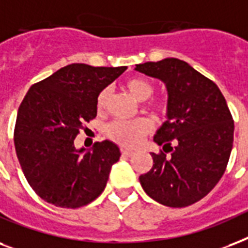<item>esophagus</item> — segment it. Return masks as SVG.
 <instances>
[{
    "label": "esophagus",
    "instance_id": "34e87169",
    "mask_svg": "<svg viewBox=\"0 0 248 248\" xmlns=\"http://www.w3.org/2000/svg\"><path fill=\"white\" fill-rule=\"evenodd\" d=\"M122 155L123 156H125V158H129V156H132V155H133V151L124 150V149H122Z\"/></svg>",
    "mask_w": 248,
    "mask_h": 248
}]
</instances>
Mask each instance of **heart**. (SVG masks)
Returning a JSON list of instances; mask_svg holds the SVG:
<instances>
[{
  "label": "heart",
  "mask_w": 248,
  "mask_h": 248,
  "mask_svg": "<svg viewBox=\"0 0 248 248\" xmlns=\"http://www.w3.org/2000/svg\"><path fill=\"white\" fill-rule=\"evenodd\" d=\"M125 86L128 92L140 102L147 101L154 94V85L143 78H130L126 81ZM110 97V88H105L97 98L98 110L102 111L107 106ZM146 107L158 114H166L167 112V103L164 101H153V102L147 103ZM151 129H153V123L149 119L142 118L134 120V122L115 120L108 124L106 132L108 138L116 142L118 145L124 146V147H134L142 141V138L145 137L146 134L150 133Z\"/></svg>",
  "instance_id": "obj_1"
}]
</instances>
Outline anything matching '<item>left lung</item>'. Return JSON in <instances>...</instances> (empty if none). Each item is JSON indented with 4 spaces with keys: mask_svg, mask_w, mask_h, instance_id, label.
Returning a JSON list of instances; mask_svg holds the SVG:
<instances>
[{
    "mask_svg": "<svg viewBox=\"0 0 248 248\" xmlns=\"http://www.w3.org/2000/svg\"><path fill=\"white\" fill-rule=\"evenodd\" d=\"M136 71L159 78L168 93L167 120L154 136L165 153H151L153 168L140 176L141 186L160 204L190 206L206 197L226 170L234 134L229 107L218 86L184 61L146 62Z\"/></svg>",
    "mask_w": 248,
    "mask_h": 248,
    "instance_id": "8db88e82",
    "label": "left lung"
}]
</instances>
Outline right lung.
Wrapping results in <instances>:
<instances>
[{
  "instance_id": "add662e5",
  "label": "right lung",
  "mask_w": 248,
  "mask_h": 248,
  "mask_svg": "<svg viewBox=\"0 0 248 248\" xmlns=\"http://www.w3.org/2000/svg\"><path fill=\"white\" fill-rule=\"evenodd\" d=\"M126 70L72 63L30 88L20 103L14 145L34 193L62 208L93 202L106 187L120 150L112 141L75 147L84 123L97 116V98Z\"/></svg>"
}]
</instances>
